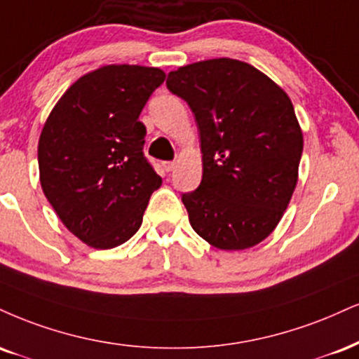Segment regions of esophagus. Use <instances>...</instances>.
<instances>
[{
	"mask_svg": "<svg viewBox=\"0 0 359 359\" xmlns=\"http://www.w3.org/2000/svg\"><path fill=\"white\" fill-rule=\"evenodd\" d=\"M163 168H165L167 172H172L175 168V162H163Z\"/></svg>",
	"mask_w": 359,
	"mask_h": 359,
	"instance_id": "34e87169",
	"label": "esophagus"
}]
</instances>
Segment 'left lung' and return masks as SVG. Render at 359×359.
Returning a JSON list of instances; mask_svg holds the SVG:
<instances>
[{
    "label": "left lung",
    "instance_id": "obj_1",
    "mask_svg": "<svg viewBox=\"0 0 359 359\" xmlns=\"http://www.w3.org/2000/svg\"><path fill=\"white\" fill-rule=\"evenodd\" d=\"M201 130L202 182L182 202L214 248L244 250L274 231L299 175L303 130L291 98L252 65L202 60L168 73Z\"/></svg>",
    "mask_w": 359,
    "mask_h": 359
}]
</instances>
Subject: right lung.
<instances>
[{"label":"right lung","mask_w":359,"mask_h":359,"mask_svg":"<svg viewBox=\"0 0 359 359\" xmlns=\"http://www.w3.org/2000/svg\"><path fill=\"white\" fill-rule=\"evenodd\" d=\"M165 80L161 68L103 65L50 111L38 142L40 184L65 227L93 249L127 243L162 177L145 161L138 115Z\"/></svg>","instance_id":"1"}]
</instances>
